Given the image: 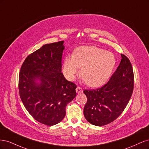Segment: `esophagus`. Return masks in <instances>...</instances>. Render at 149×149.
I'll list each match as a JSON object with an SVG mask.
<instances>
[{
    "label": "esophagus",
    "mask_w": 149,
    "mask_h": 149,
    "mask_svg": "<svg viewBox=\"0 0 149 149\" xmlns=\"http://www.w3.org/2000/svg\"><path fill=\"white\" fill-rule=\"evenodd\" d=\"M76 93H78V94H80V93H83V89L79 87V86H78L77 88H76Z\"/></svg>",
    "instance_id": "1"
}]
</instances>
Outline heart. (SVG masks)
Listing matches in <instances>:
<instances>
[{"label": "heart", "instance_id": "1", "mask_svg": "<svg viewBox=\"0 0 149 149\" xmlns=\"http://www.w3.org/2000/svg\"><path fill=\"white\" fill-rule=\"evenodd\" d=\"M116 65V58L111 52L96 47H80L74 55H67L63 62V73L73 80L82 67L81 74L85 82L92 87L100 86L109 79Z\"/></svg>", "mask_w": 149, "mask_h": 149}]
</instances>
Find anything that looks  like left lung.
<instances>
[{
    "label": "left lung",
    "instance_id": "obj_1",
    "mask_svg": "<svg viewBox=\"0 0 149 149\" xmlns=\"http://www.w3.org/2000/svg\"><path fill=\"white\" fill-rule=\"evenodd\" d=\"M118 68L103 86L84 90L87 102L84 107L85 118L93 125L102 126L116 120L124 111L132 94L134 77L129 58L121 54Z\"/></svg>",
    "mask_w": 149,
    "mask_h": 149
}]
</instances>
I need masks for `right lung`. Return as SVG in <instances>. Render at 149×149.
I'll list each match as a JSON object with an SVG mask.
<instances>
[{
    "label": "right lung",
    "mask_w": 149,
    "mask_h": 149,
    "mask_svg": "<svg viewBox=\"0 0 149 149\" xmlns=\"http://www.w3.org/2000/svg\"><path fill=\"white\" fill-rule=\"evenodd\" d=\"M63 43L44 45L31 53L19 73V94L25 107L36 120L49 126L63 119L66 105L76 95V85L61 73Z\"/></svg>",
    "instance_id": "obj_1"
}]
</instances>
